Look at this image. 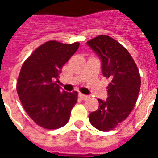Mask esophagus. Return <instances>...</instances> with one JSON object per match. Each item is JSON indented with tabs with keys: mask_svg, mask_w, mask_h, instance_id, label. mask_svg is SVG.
<instances>
[{
	"mask_svg": "<svg viewBox=\"0 0 158 158\" xmlns=\"http://www.w3.org/2000/svg\"><path fill=\"white\" fill-rule=\"evenodd\" d=\"M79 97L81 98L82 101H86V100L89 99V95H86V94H79Z\"/></svg>",
	"mask_w": 158,
	"mask_h": 158,
	"instance_id": "34e87169",
	"label": "esophagus"
}]
</instances>
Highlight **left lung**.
Here are the masks:
<instances>
[{
	"mask_svg": "<svg viewBox=\"0 0 158 158\" xmlns=\"http://www.w3.org/2000/svg\"><path fill=\"white\" fill-rule=\"evenodd\" d=\"M102 60L103 76L111 80L108 96L89 115L91 125L102 131L114 129L129 116L138 100L141 79L139 69L126 48L106 35L87 42Z\"/></svg>",
	"mask_w": 158,
	"mask_h": 158,
	"instance_id": "left-lung-1",
	"label": "left lung"
}]
</instances>
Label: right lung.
<instances>
[{
	"mask_svg": "<svg viewBox=\"0 0 158 158\" xmlns=\"http://www.w3.org/2000/svg\"><path fill=\"white\" fill-rule=\"evenodd\" d=\"M79 45L78 42L67 44L48 41L37 48L23 64L17 93L24 109L40 127L57 129L69 121L71 109L77 102V92L62 91L56 82L63 66Z\"/></svg>",
	"mask_w": 158,
	"mask_h": 158,
	"instance_id": "right-lung-1",
	"label": "right lung"
}]
</instances>
